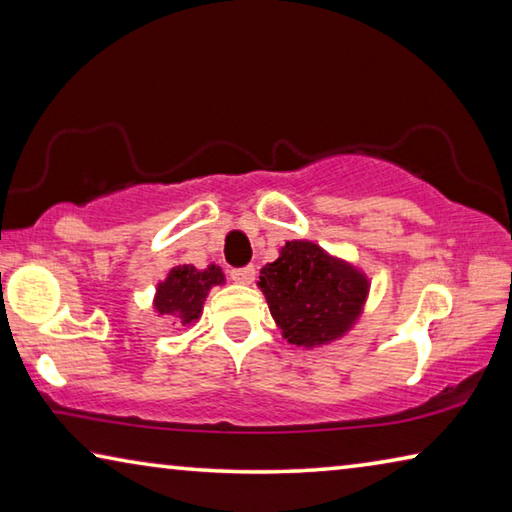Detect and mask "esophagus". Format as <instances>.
Segmentation results:
<instances>
[{
  "label": "esophagus",
  "mask_w": 512,
  "mask_h": 512,
  "mask_svg": "<svg viewBox=\"0 0 512 512\" xmlns=\"http://www.w3.org/2000/svg\"><path fill=\"white\" fill-rule=\"evenodd\" d=\"M230 277L239 284H250L255 280V266H241V268H232Z\"/></svg>",
  "instance_id": "34e87169"
}]
</instances>
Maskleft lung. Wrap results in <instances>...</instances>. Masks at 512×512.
<instances>
[{"instance_id":"1","label":"left lung","mask_w":512,"mask_h":512,"mask_svg":"<svg viewBox=\"0 0 512 512\" xmlns=\"http://www.w3.org/2000/svg\"><path fill=\"white\" fill-rule=\"evenodd\" d=\"M275 323L293 345L334 341L359 316L368 282L309 241H287L259 275Z\"/></svg>"}]
</instances>
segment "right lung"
Here are the masks:
<instances>
[{
    "instance_id": "1",
    "label": "right lung",
    "mask_w": 512,
    "mask_h": 512,
    "mask_svg": "<svg viewBox=\"0 0 512 512\" xmlns=\"http://www.w3.org/2000/svg\"><path fill=\"white\" fill-rule=\"evenodd\" d=\"M223 282V273L219 266H207L205 271L183 264L176 266L158 287V296H155V309L162 316L176 318L180 323L187 325L198 318L203 309V300L214 284Z\"/></svg>"
}]
</instances>
